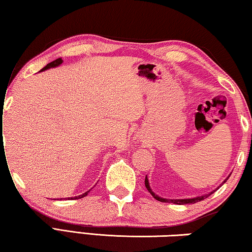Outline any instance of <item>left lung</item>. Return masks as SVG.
<instances>
[{"mask_svg":"<svg viewBox=\"0 0 252 252\" xmlns=\"http://www.w3.org/2000/svg\"><path fill=\"white\" fill-rule=\"evenodd\" d=\"M230 177V176H229ZM229 177L225 179V180L222 182V185L223 183H225L227 182V180L229 179ZM144 183H146V188L148 189V191L149 192H150L152 195H153V198L155 199H157L158 201H161V202H172V203H176V204H190V203H195V202H198V201H202V200H204L206 198H208L209 195L210 194H212L213 192H216L217 191V189H218V188H220V187H218L217 188L216 190H213V191H211L210 193H207V194H204V195H200V197H195V198H191V199H164V198H161V197H159V195H157L155 192H153V191L151 190V188H150V185H149V180H148V178H147V176H146V180H144Z\"/></svg>","mask_w":252,"mask_h":252,"instance_id":"8db88e82","label":"left lung"}]
</instances>
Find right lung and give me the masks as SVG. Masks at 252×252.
<instances>
[{
    "instance_id": "add662e5",
    "label": "right lung",
    "mask_w": 252,
    "mask_h": 252,
    "mask_svg": "<svg viewBox=\"0 0 252 252\" xmlns=\"http://www.w3.org/2000/svg\"><path fill=\"white\" fill-rule=\"evenodd\" d=\"M62 62H63V60L61 59V58H59V59H57V60H54V61H52V62H50V63H48V64H46L43 69H42L40 72H42V71H45V70H48V69H50V67H55V66H59L60 64H62ZM0 134H1V136H2V120H0ZM1 140H2V138H1ZM89 192H90V190L89 191H87V192H84L83 194H80V195H76V197H71V198H65V200L67 199V200H74V199H81V198H83V197H85V195H87Z\"/></svg>"
}]
</instances>
